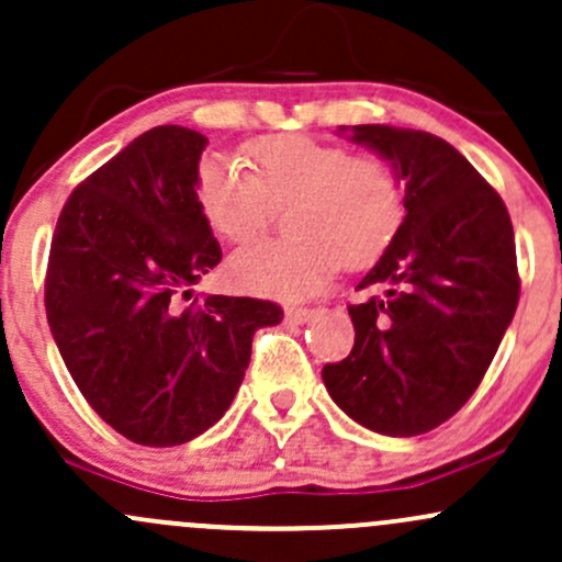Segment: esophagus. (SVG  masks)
I'll return each mask as SVG.
<instances>
[{
    "label": "esophagus",
    "instance_id": "1",
    "mask_svg": "<svg viewBox=\"0 0 562 562\" xmlns=\"http://www.w3.org/2000/svg\"><path fill=\"white\" fill-rule=\"evenodd\" d=\"M313 316L311 307H303V305H289L286 307V322H294V324H303L307 318Z\"/></svg>",
    "mask_w": 562,
    "mask_h": 562
}]
</instances>
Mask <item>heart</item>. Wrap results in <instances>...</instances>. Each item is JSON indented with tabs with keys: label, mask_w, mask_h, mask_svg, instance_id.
Returning a JSON list of instances; mask_svg holds the SVG:
<instances>
[{
	"label": "heart",
	"mask_w": 562,
	"mask_h": 562,
	"mask_svg": "<svg viewBox=\"0 0 562 562\" xmlns=\"http://www.w3.org/2000/svg\"><path fill=\"white\" fill-rule=\"evenodd\" d=\"M246 162L206 155L198 162L195 198L211 231L246 244L283 206V238L257 240L231 259V279L265 297H305L337 265L364 268L391 246L404 222V184L385 155L351 153L307 136H265Z\"/></svg>",
	"instance_id": "1"
}]
</instances>
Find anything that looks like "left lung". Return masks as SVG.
I'll return each instance as SVG.
<instances>
[{
	"mask_svg": "<svg viewBox=\"0 0 562 562\" xmlns=\"http://www.w3.org/2000/svg\"><path fill=\"white\" fill-rule=\"evenodd\" d=\"M351 138L394 162L407 214L359 283L383 294L348 305L353 348L322 378L356 424L418 437L469 402L512 324L515 231L498 192L445 138L391 125H353Z\"/></svg>",
	"mask_w": 562,
	"mask_h": 562,
	"instance_id": "left-lung-1",
	"label": "left lung"
}]
</instances>
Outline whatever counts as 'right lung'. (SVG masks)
Returning a JSON list of instances; mask_svg holds the SVG:
<instances>
[{
  "instance_id": "add662e5",
  "label": "right lung",
  "mask_w": 562,
  "mask_h": 562,
  "mask_svg": "<svg viewBox=\"0 0 562 562\" xmlns=\"http://www.w3.org/2000/svg\"><path fill=\"white\" fill-rule=\"evenodd\" d=\"M206 136L158 125L93 171L58 216L45 311L90 407L131 442L171 448L227 413L251 337L283 311L209 294L184 303L222 259L198 209Z\"/></svg>"
}]
</instances>
